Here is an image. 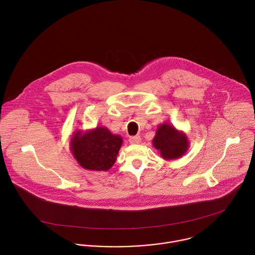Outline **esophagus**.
<instances>
[{
	"mask_svg": "<svg viewBox=\"0 0 255 255\" xmlns=\"http://www.w3.org/2000/svg\"><path fill=\"white\" fill-rule=\"evenodd\" d=\"M140 140H141L140 136H131V137H129V139H128V141H129L130 144H138V143L140 142Z\"/></svg>",
	"mask_w": 255,
	"mask_h": 255,
	"instance_id": "1",
	"label": "esophagus"
}]
</instances>
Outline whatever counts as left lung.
<instances>
[{
  "label": "left lung",
  "mask_w": 255,
  "mask_h": 255,
  "mask_svg": "<svg viewBox=\"0 0 255 255\" xmlns=\"http://www.w3.org/2000/svg\"><path fill=\"white\" fill-rule=\"evenodd\" d=\"M152 143L164 160L181 158L189 147L186 134L167 123L158 126Z\"/></svg>",
  "instance_id": "obj_1"
}]
</instances>
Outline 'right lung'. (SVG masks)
Segmentation results:
<instances>
[{"label":"right lung","instance_id":"obj_1","mask_svg":"<svg viewBox=\"0 0 255 255\" xmlns=\"http://www.w3.org/2000/svg\"><path fill=\"white\" fill-rule=\"evenodd\" d=\"M123 144L119 134H113L106 127L76 129L71 137L70 145L74 159L85 170L108 171L117 160Z\"/></svg>","mask_w":255,"mask_h":255}]
</instances>
